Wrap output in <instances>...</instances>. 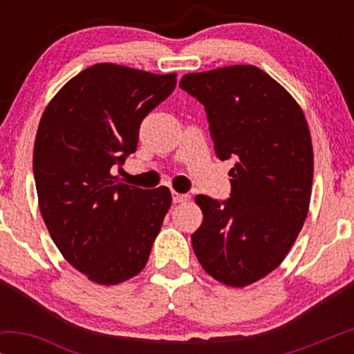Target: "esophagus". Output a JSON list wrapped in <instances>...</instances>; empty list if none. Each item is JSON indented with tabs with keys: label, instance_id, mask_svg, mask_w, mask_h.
<instances>
[{
	"label": "esophagus",
	"instance_id": "34e87169",
	"mask_svg": "<svg viewBox=\"0 0 354 354\" xmlns=\"http://www.w3.org/2000/svg\"><path fill=\"white\" fill-rule=\"evenodd\" d=\"M188 198H190L188 195H182V193L172 192V201H174V203H182V201H187Z\"/></svg>",
	"mask_w": 354,
	"mask_h": 354
}]
</instances>
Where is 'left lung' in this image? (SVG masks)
<instances>
[{"instance_id": "obj_1", "label": "left lung", "mask_w": 354, "mask_h": 354, "mask_svg": "<svg viewBox=\"0 0 354 354\" xmlns=\"http://www.w3.org/2000/svg\"><path fill=\"white\" fill-rule=\"evenodd\" d=\"M180 88L205 106L217 158L234 161L227 200L195 198L203 224L193 250L216 280L245 287L279 268L308 216V122L292 95L254 66L187 74Z\"/></svg>"}]
</instances>
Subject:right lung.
<instances>
[{
    "label": "right lung",
    "mask_w": 354,
    "mask_h": 354,
    "mask_svg": "<svg viewBox=\"0 0 354 354\" xmlns=\"http://www.w3.org/2000/svg\"><path fill=\"white\" fill-rule=\"evenodd\" d=\"M176 74L95 64L67 82L41 115L33 177L43 221L67 263L101 285L137 275L172 196L119 183L111 169L137 151L142 120L176 88Z\"/></svg>",
    "instance_id": "1"
}]
</instances>
